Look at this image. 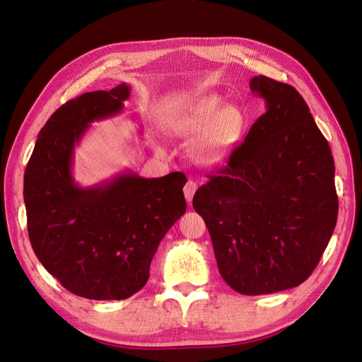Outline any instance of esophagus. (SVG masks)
<instances>
[{
	"label": "esophagus",
	"mask_w": 362,
	"mask_h": 362,
	"mask_svg": "<svg viewBox=\"0 0 362 362\" xmlns=\"http://www.w3.org/2000/svg\"><path fill=\"white\" fill-rule=\"evenodd\" d=\"M196 189H198V184H196L194 181L189 180L187 182H185V185H184V196H185V199H187V202H192Z\"/></svg>",
	"instance_id": "obj_1"
}]
</instances>
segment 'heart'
<instances>
[{
  "instance_id": "obj_1",
  "label": "heart",
  "mask_w": 362,
  "mask_h": 362,
  "mask_svg": "<svg viewBox=\"0 0 362 362\" xmlns=\"http://www.w3.org/2000/svg\"><path fill=\"white\" fill-rule=\"evenodd\" d=\"M222 105V96H206L168 125L173 137L198 136L192 145V154L204 163H213L223 157L242 136L245 127L242 110L233 104Z\"/></svg>"
}]
</instances>
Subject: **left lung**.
<instances>
[{"label": "left lung", "instance_id": "8db88e82", "mask_svg": "<svg viewBox=\"0 0 362 362\" xmlns=\"http://www.w3.org/2000/svg\"><path fill=\"white\" fill-rule=\"evenodd\" d=\"M249 87L266 113L198 189L193 208L225 282L258 296L308 279L335 229L338 198L331 148L299 92L264 75Z\"/></svg>", "mask_w": 362, "mask_h": 362}]
</instances>
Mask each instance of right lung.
<instances>
[{"label": "right lung", "mask_w": 362, "mask_h": 362, "mask_svg": "<svg viewBox=\"0 0 362 362\" xmlns=\"http://www.w3.org/2000/svg\"><path fill=\"white\" fill-rule=\"evenodd\" d=\"M129 92L122 83L63 104L39 131L24 175L33 250L86 299L122 300L144 288L160 242L187 206L181 172L141 178L128 170L92 187L74 181L75 145L95 120L122 112Z\"/></svg>", "instance_id": "right-lung-1"}]
</instances>
